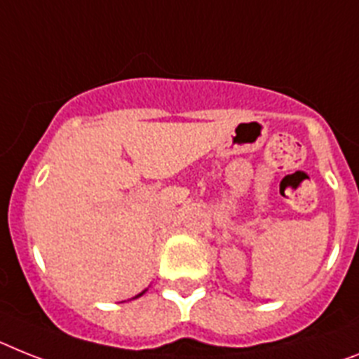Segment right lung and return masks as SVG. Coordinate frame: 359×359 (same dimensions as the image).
<instances>
[{
    "label": "right lung",
    "mask_w": 359,
    "mask_h": 359,
    "mask_svg": "<svg viewBox=\"0 0 359 359\" xmlns=\"http://www.w3.org/2000/svg\"><path fill=\"white\" fill-rule=\"evenodd\" d=\"M142 294H144V292H142ZM142 294H138V296H142ZM138 296H137V297H138Z\"/></svg>",
    "instance_id": "add662e5"
}]
</instances>
